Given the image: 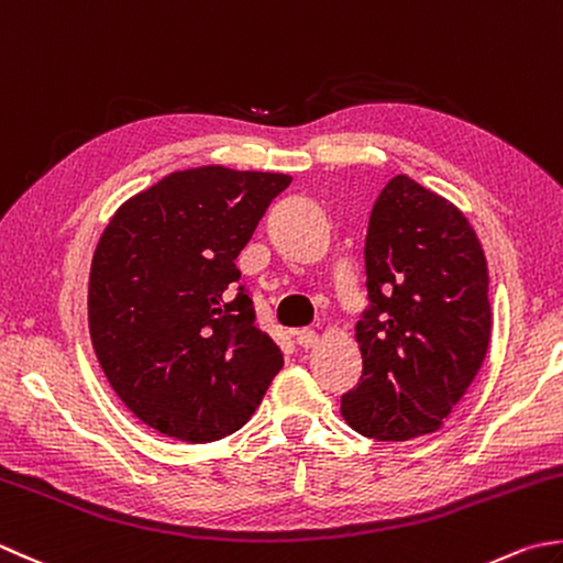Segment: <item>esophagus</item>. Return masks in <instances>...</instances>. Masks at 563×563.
Masks as SVG:
<instances>
[{
  "mask_svg": "<svg viewBox=\"0 0 563 563\" xmlns=\"http://www.w3.org/2000/svg\"><path fill=\"white\" fill-rule=\"evenodd\" d=\"M295 341H297V344H300L302 349H312L314 344H317V332H314V329H297V332H295Z\"/></svg>",
  "mask_w": 563,
  "mask_h": 563,
  "instance_id": "34e87169",
  "label": "esophagus"
}]
</instances>
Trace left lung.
I'll list each match as a JSON object with an SVG mask.
<instances>
[{
  "instance_id": "8db88e82",
  "label": "left lung",
  "mask_w": 563,
  "mask_h": 563,
  "mask_svg": "<svg viewBox=\"0 0 563 563\" xmlns=\"http://www.w3.org/2000/svg\"><path fill=\"white\" fill-rule=\"evenodd\" d=\"M363 258V373L341 415L363 437L407 442L444 424L486 358V256L454 205L395 175L373 205Z\"/></svg>"
}]
</instances>
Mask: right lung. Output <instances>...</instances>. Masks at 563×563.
Here are the masks:
<instances>
[{"mask_svg": "<svg viewBox=\"0 0 563 563\" xmlns=\"http://www.w3.org/2000/svg\"><path fill=\"white\" fill-rule=\"evenodd\" d=\"M290 180L178 170L102 231L87 292L92 346L119 400L156 432L190 444L234 434L283 368L234 261Z\"/></svg>", "mask_w": 563, "mask_h": 563, "instance_id": "obj_1", "label": "right lung"}]
</instances>
